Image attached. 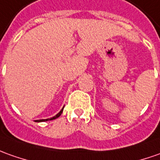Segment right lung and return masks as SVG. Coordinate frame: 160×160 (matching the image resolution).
I'll list each match as a JSON object with an SVG mask.
<instances>
[{"instance_id": "add662e5", "label": "right lung", "mask_w": 160, "mask_h": 160, "mask_svg": "<svg viewBox=\"0 0 160 160\" xmlns=\"http://www.w3.org/2000/svg\"><path fill=\"white\" fill-rule=\"evenodd\" d=\"M63 109H64V108H62L60 111L58 113V114L56 115V116H55V117H52V118H49V119H42V120H38V122H44V121H48V120H53V119H56V118H58V117H60V115H61L62 112H63Z\"/></svg>"}]
</instances>
